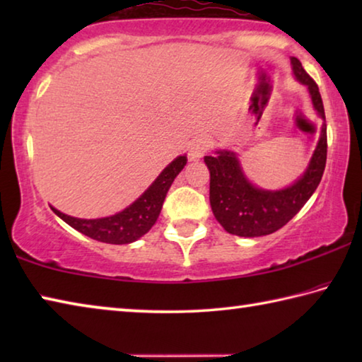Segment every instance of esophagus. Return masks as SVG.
<instances>
[{
    "label": "esophagus",
    "mask_w": 362,
    "mask_h": 362,
    "mask_svg": "<svg viewBox=\"0 0 362 362\" xmlns=\"http://www.w3.org/2000/svg\"><path fill=\"white\" fill-rule=\"evenodd\" d=\"M211 140L207 137H198L192 142V146H189V158L192 159H199L203 158L207 151L211 148Z\"/></svg>",
    "instance_id": "esophagus-1"
}]
</instances>
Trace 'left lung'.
Here are the masks:
<instances>
[{
    "label": "left lung",
    "mask_w": 362,
    "mask_h": 362,
    "mask_svg": "<svg viewBox=\"0 0 362 362\" xmlns=\"http://www.w3.org/2000/svg\"><path fill=\"white\" fill-rule=\"evenodd\" d=\"M293 75L310 90L311 100L320 118L324 116L322 99L317 84L303 70L300 60L291 59ZM327 159V134L322 124L320 142L308 168L293 185L269 192L252 185L244 175L233 151L218 150L214 156H204L209 168V199L214 216L223 228L236 236L255 238L278 231L302 209L320 185Z\"/></svg>",
    "instance_id": "8db88e82"
}]
</instances>
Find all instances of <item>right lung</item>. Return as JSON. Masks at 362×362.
Masks as SVG:
<instances>
[{"instance_id": "obj_1", "label": "right lung", "mask_w": 362, "mask_h": 362, "mask_svg": "<svg viewBox=\"0 0 362 362\" xmlns=\"http://www.w3.org/2000/svg\"><path fill=\"white\" fill-rule=\"evenodd\" d=\"M185 164L187 156L175 158L139 199L134 201L124 211L115 214V216L86 220L66 216V214L57 211L56 207H51V209L64 222L95 241L108 244L134 243L139 238H142L145 233H148L151 226L155 225L159 212H161L164 198H166L175 177L185 168Z\"/></svg>"}]
</instances>
